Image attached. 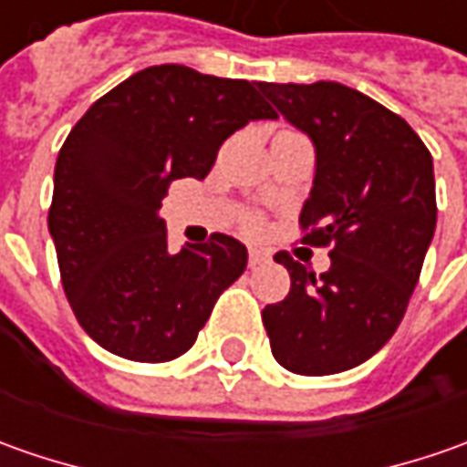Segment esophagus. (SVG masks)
I'll return each instance as SVG.
<instances>
[{
	"mask_svg": "<svg viewBox=\"0 0 467 467\" xmlns=\"http://www.w3.org/2000/svg\"><path fill=\"white\" fill-rule=\"evenodd\" d=\"M270 257L262 252V249H249V267H260V265H267Z\"/></svg>",
	"mask_w": 467,
	"mask_h": 467,
	"instance_id": "34e87169",
	"label": "esophagus"
}]
</instances>
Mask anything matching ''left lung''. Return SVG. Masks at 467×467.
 I'll return each mask as SVG.
<instances>
[{
  "mask_svg": "<svg viewBox=\"0 0 467 467\" xmlns=\"http://www.w3.org/2000/svg\"><path fill=\"white\" fill-rule=\"evenodd\" d=\"M314 145L301 242L330 244L319 278L278 252L291 291L262 322L280 367L325 377L358 367L398 330L437 228L434 163L410 124L340 82H260Z\"/></svg>",
  "mask_w": 467,
  "mask_h": 467,
  "instance_id": "left-lung-1",
  "label": "left lung"
}]
</instances>
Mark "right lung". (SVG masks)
Wrapping results in <instances>:
<instances>
[{
  "label": "right lung",
  "mask_w": 467,
  "mask_h": 467,
  "mask_svg": "<svg viewBox=\"0 0 467 467\" xmlns=\"http://www.w3.org/2000/svg\"><path fill=\"white\" fill-rule=\"evenodd\" d=\"M257 119H275L260 82L161 64L109 90L64 140L48 234L100 348L142 364L187 353L246 270V246L225 234L173 254L158 210L173 179H205L223 140Z\"/></svg>",
  "instance_id": "right-lung-1"
}]
</instances>
